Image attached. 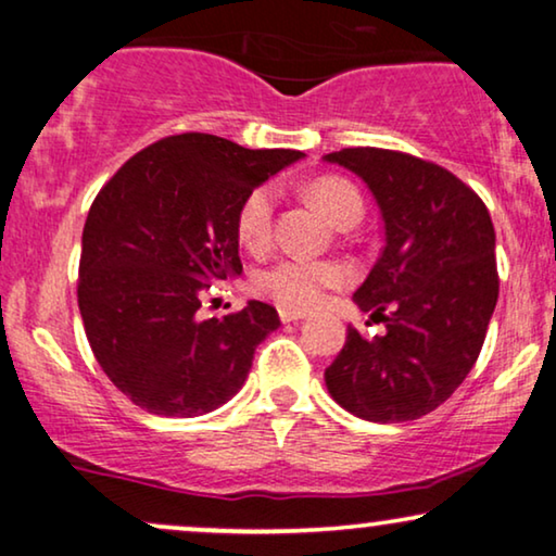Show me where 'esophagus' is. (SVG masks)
Segmentation results:
<instances>
[{
    "label": "esophagus",
    "mask_w": 556,
    "mask_h": 556,
    "mask_svg": "<svg viewBox=\"0 0 556 556\" xmlns=\"http://www.w3.org/2000/svg\"><path fill=\"white\" fill-rule=\"evenodd\" d=\"M280 321L283 324H293V321H301V318H306V314L303 311H288V308H280Z\"/></svg>",
    "instance_id": "1"
}]
</instances>
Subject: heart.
Listing matches in <instances>:
<instances>
[{
    "label": "heart",
    "instance_id": "heart-1",
    "mask_svg": "<svg viewBox=\"0 0 556 556\" xmlns=\"http://www.w3.org/2000/svg\"><path fill=\"white\" fill-rule=\"evenodd\" d=\"M306 197L324 212L331 225L344 230L356 225L364 215L362 194L344 179L324 177L311 181ZM276 212V189L263 185L242 200L238 210V238L245 248L261 250L268 245ZM349 268L337 261H301V257H278L253 278L255 291L288 311H308L321 303L329 288L344 286Z\"/></svg>",
    "mask_w": 556,
    "mask_h": 556
}]
</instances>
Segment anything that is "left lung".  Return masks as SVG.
<instances>
[{"label":"left lung","instance_id":"left-lung-1","mask_svg":"<svg viewBox=\"0 0 556 556\" xmlns=\"http://www.w3.org/2000/svg\"><path fill=\"white\" fill-rule=\"evenodd\" d=\"M324 162L356 174L382 215L384 248L354 303L387 326L371 339L349 326L326 390L362 420H417L458 390L481 354L498 301L491 215L443 166L400 151L341 149Z\"/></svg>","mask_w":556,"mask_h":556}]
</instances>
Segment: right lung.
<instances>
[{
    "mask_svg": "<svg viewBox=\"0 0 556 556\" xmlns=\"http://www.w3.org/2000/svg\"><path fill=\"white\" fill-rule=\"evenodd\" d=\"M306 154L179 134L128 159L83 227L78 306L98 364L134 405L162 417L223 407L245 384L278 311L197 318L202 291L238 278V210Z\"/></svg>",
    "mask_w": 556,
    "mask_h": 556,
    "instance_id": "1",
    "label": "right lung"
}]
</instances>
